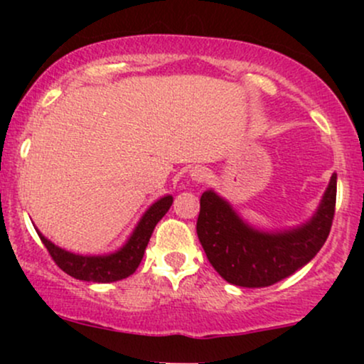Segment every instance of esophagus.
<instances>
[{
	"mask_svg": "<svg viewBox=\"0 0 364 364\" xmlns=\"http://www.w3.org/2000/svg\"><path fill=\"white\" fill-rule=\"evenodd\" d=\"M190 176L191 179H195V181H203L208 176V171L207 168H203V166H195V168H191L190 171Z\"/></svg>",
	"mask_w": 364,
	"mask_h": 364,
	"instance_id": "esophagus-1",
	"label": "esophagus"
}]
</instances>
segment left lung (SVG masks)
Listing matches in <instances>:
<instances>
[{
  "mask_svg": "<svg viewBox=\"0 0 364 364\" xmlns=\"http://www.w3.org/2000/svg\"><path fill=\"white\" fill-rule=\"evenodd\" d=\"M337 174L306 223L265 231L243 220L214 190L200 198L196 235L217 274L240 287H267L303 269L327 241L336 212Z\"/></svg>",
  "mask_w": 364,
  "mask_h": 364,
  "instance_id": "left-lung-1",
  "label": "left lung"
}]
</instances>
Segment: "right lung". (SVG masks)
I'll return each mask as SVG.
<instances>
[{
    "label": "right lung",
    "mask_w": 364,
    "mask_h": 364,
    "mask_svg": "<svg viewBox=\"0 0 364 364\" xmlns=\"http://www.w3.org/2000/svg\"><path fill=\"white\" fill-rule=\"evenodd\" d=\"M171 205H173V195H164L156 200L140 217L124 245L116 252L106 255H80L68 252L49 241L39 229H37V235L63 272L87 282H116L129 277L139 269L154 228L166 215Z\"/></svg>",
    "instance_id": "1"
}]
</instances>
